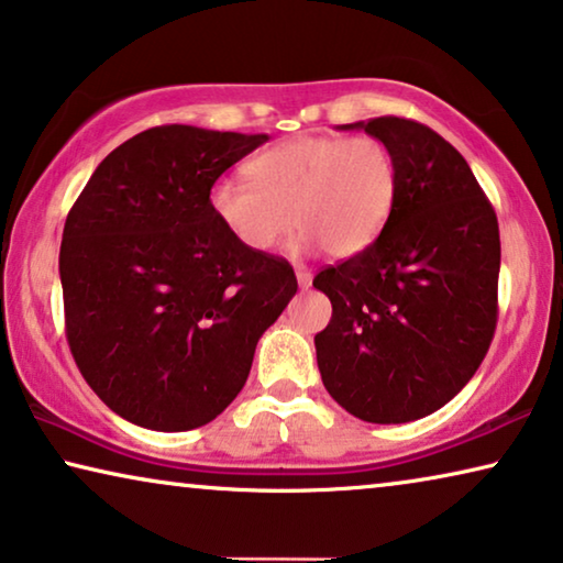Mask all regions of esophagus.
Listing matches in <instances>:
<instances>
[{
	"label": "esophagus",
	"instance_id": "34e87169",
	"mask_svg": "<svg viewBox=\"0 0 563 563\" xmlns=\"http://www.w3.org/2000/svg\"><path fill=\"white\" fill-rule=\"evenodd\" d=\"M296 278H298V285H300V288H308V285H310V273L306 271V267H296Z\"/></svg>",
	"mask_w": 563,
	"mask_h": 563
}]
</instances>
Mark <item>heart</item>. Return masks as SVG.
<instances>
[{
  "mask_svg": "<svg viewBox=\"0 0 563 563\" xmlns=\"http://www.w3.org/2000/svg\"><path fill=\"white\" fill-rule=\"evenodd\" d=\"M247 181L222 179L209 209L253 253H271L298 224L296 250L351 257L379 238L397 195V164L374 136H296L260 151Z\"/></svg>",
  "mask_w": 563,
  "mask_h": 563,
  "instance_id": "b5f03b06",
  "label": "heart"
}]
</instances>
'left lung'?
Segmentation results:
<instances>
[{
    "label": "left lung",
    "instance_id": "1",
    "mask_svg": "<svg viewBox=\"0 0 563 563\" xmlns=\"http://www.w3.org/2000/svg\"><path fill=\"white\" fill-rule=\"evenodd\" d=\"M341 129L389 146L397 195L379 238L313 278L333 306L316 333L318 368L354 417L412 422L448 405L488 354L498 217L463 154L430 125L382 115Z\"/></svg>",
    "mask_w": 563,
    "mask_h": 563
}]
</instances>
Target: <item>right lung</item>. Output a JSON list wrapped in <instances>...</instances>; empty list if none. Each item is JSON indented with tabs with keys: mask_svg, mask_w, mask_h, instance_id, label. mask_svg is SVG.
Here are the masks:
<instances>
[{
	"mask_svg": "<svg viewBox=\"0 0 563 563\" xmlns=\"http://www.w3.org/2000/svg\"><path fill=\"white\" fill-rule=\"evenodd\" d=\"M265 141L156 125L113 148L67 212V343L90 389L133 424L212 422L296 296L288 260L242 247L209 209L214 181Z\"/></svg>",
	"mask_w": 563,
	"mask_h": 563,
	"instance_id": "1",
	"label": "right lung"
}]
</instances>
